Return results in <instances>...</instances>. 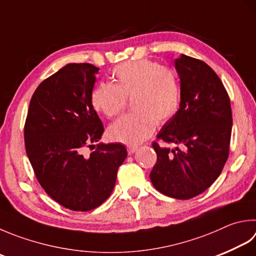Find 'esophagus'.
<instances>
[{
    "instance_id": "esophagus-1",
    "label": "esophagus",
    "mask_w": 256,
    "mask_h": 256,
    "mask_svg": "<svg viewBox=\"0 0 256 256\" xmlns=\"http://www.w3.org/2000/svg\"><path fill=\"white\" fill-rule=\"evenodd\" d=\"M138 150V147H134V146H128L127 147V152L129 155H132V154H134Z\"/></svg>"
}]
</instances>
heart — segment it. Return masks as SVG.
Segmentation results:
<instances>
[{
  "instance_id": "b5f03b06",
  "label": "heart",
  "mask_w": 256,
  "mask_h": 256,
  "mask_svg": "<svg viewBox=\"0 0 256 256\" xmlns=\"http://www.w3.org/2000/svg\"><path fill=\"white\" fill-rule=\"evenodd\" d=\"M112 84L101 82L91 94V102L106 117H114L132 98V114L122 116L108 128L114 142L130 146L140 144L176 114L180 91L175 74L149 60L124 62L112 71Z\"/></svg>"
}]
</instances>
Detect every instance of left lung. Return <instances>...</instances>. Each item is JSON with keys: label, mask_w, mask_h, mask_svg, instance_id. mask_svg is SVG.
Returning a JSON list of instances; mask_svg holds the SVG:
<instances>
[{"label": "left lung", "mask_w": 256, "mask_h": 256, "mask_svg": "<svg viewBox=\"0 0 256 256\" xmlns=\"http://www.w3.org/2000/svg\"><path fill=\"white\" fill-rule=\"evenodd\" d=\"M175 68L180 80V109L157 138L178 147L154 142L157 162L149 176L164 195L190 200L218 180L228 160L232 110L223 84L208 64L182 54Z\"/></svg>", "instance_id": "obj_1"}]
</instances>
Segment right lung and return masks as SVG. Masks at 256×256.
Segmentation results:
<instances>
[{
    "label": "right lung",
    "instance_id": "obj_1",
    "mask_svg": "<svg viewBox=\"0 0 256 256\" xmlns=\"http://www.w3.org/2000/svg\"><path fill=\"white\" fill-rule=\"evenodd\" d=\"M99 68L69 64L38 84L24 126L28 160L40 185L66 208L91 210L114 190L127 157L122 144H98L104 124L91 102Z\"/></svg>",
    "mask_w": 256,
    "mask_h": 256
}]
</instances>
